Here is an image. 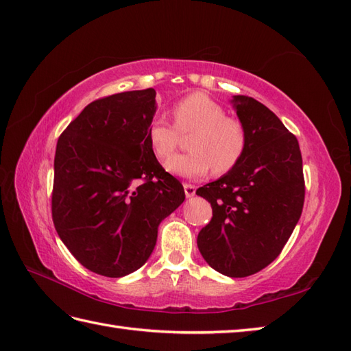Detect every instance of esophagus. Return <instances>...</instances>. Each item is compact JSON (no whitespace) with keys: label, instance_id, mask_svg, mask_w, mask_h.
<instances>
[{"label":"esophagus","instance_id":"34e87169","mask_svg":"<svg viewBox=\"0 0 351 351\" xmlns=\"http://www.w3.org/2000/svg\"><path fill=\"white\" fill-rule=\"evenodd\" d=\"M183 188H184V193H186V198H192L193 195H195V186H193V184H188V183H186L184 186H183Z\"/></svg>","mask_w":351,"mask_h":351}]
</instances>
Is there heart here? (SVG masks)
<instances>
[{"label": "heart", "instance_id": "heart-1", "mask_svg": "<svg viewBox=\"0 0 351 351\" xmlns=\"http://www.w3.org/2000/svg\"><path fill=\"white\" fill-rule=\"evenodd\" d=\"M176 126L163 117H156L147 129V143L156 159L165 160L178 143V130L197 128L189 154L176 155L165 162L169 174L198 180L212 168L227 173L236 167L246 149V132L241 123L227 117V111L204 93H193L173 110Z\"/></svg>", "mask_w": 351, "mask_h": 351}]
</instances>
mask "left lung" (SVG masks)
Wrapping results in <instances>:
<instances>
[{
  "instance_id": "left-lung-1",
  "label": "left lung",
  "mask_w": 351,
  "mask_h": 351,
  "mask_svg": "<svg viewBox=\"0 0 351 351\" xmlns=\"http://www.w3.org/2000/svg\"><path fill=\"white\" fill-rule=\"evenodd\" d=\"M246 132L236 167L197 191L213 216L197 243L210 267L230 278L260 271L281 254L299 222L305 180L299 143L258 100L232 96Z\"/></svg>"
}]
</instances>
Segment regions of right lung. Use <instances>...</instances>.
<instances>
[{"label":"right lung","mask_w":351,"mask_h":351,"mask_svg":"<svg viewBox=\"0 0 351 351\" xmlns=\"http://www.w3.org/2000/svg\"><path fill=\"white\" fill-rule=\"evenodd\" d=\"M153 88L95 100L69 124L53 160L52 219L84 267L121 278L150 258L159 223L184 201L147 143Z\"/></svg>","instance_id":"obj_1"}]
</instances>
